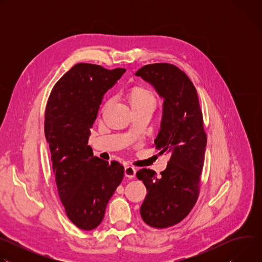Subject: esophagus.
<instances>
[{
    "label": "esophagus",
    "mask_w": 262,
    "mask_h": 262,
    "mask_svg": "<svg viewBox=\"0 0 262 262\" xmlns=\"http://www.w3.org/2000/svg\"><path fill=\"white\" fill-rule=\"evenodd\" d=\"M136 172H137V170H136V168L133 167V166H126V167L124 168V174H125V176L128 177V178L135 177Z\"/></svg>",
    "instance_id": "34e87169"
}]
</instances>
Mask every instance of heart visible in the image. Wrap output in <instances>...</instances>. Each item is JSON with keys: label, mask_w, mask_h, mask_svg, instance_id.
Returning a JSON list of instances; mask_svg holds the SVG:
<instances>
[{"label": "heart", "mask_w": 262, "mask_h": 262, "mask_svg": "<svg viewBox=\"0 0 262 262\" xmlns=\"http://www.w3.org/2000/svg\"><path fill=\"white\" fill-rule=\"evenodd\" d=\"M129 99L133 105L142 104V103H151L156 104L155 95L145 88H134L130 92Z\"/></svg>", "instance_id": "b5f03b06"}]
</instances>
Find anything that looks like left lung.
<instances>
[{
	"label": "left lung",
	"instance_id": "obj_1",
	"mask_svg": "<svg viewBox=\"0 0 262 262\" xmlns=\"http://www.w3.org/2000/svg\"><path fill=\"white\" fill-rule=\"evenodd\" d=\"M136 76L151 84L164 99L155 144L161 155L169 154L170 161L159 177L150 169L137 172L148 192L141 216L147 225L163 229L181 222L197 201L206 147L203 116L195 86L175 65H145Z\"/></svg>",
	"mask_w": 262,
	"mask_h": 262
}]
</instances>
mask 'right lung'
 Here are the masks:
<instances>
[{
    "instance_id": "add662e5",
    "label": "right lung",
    "mask_w": 262,
    "mask_h": 262,
    "mask_svg": "<svg viewBox=\"0 0 262 262\" xmlns=\"http://www.w3.org/2000/svg\"><path fill=\"white\" fill-rule=\"evenodd\" d=\"M124 72V68L76 64L56 83L47 103L45 134L58 194L68 219L83 230L101 223L124 175L122 165L93 157L88 145L104 93Z\"/></svg>"
}]
</instances>
